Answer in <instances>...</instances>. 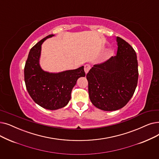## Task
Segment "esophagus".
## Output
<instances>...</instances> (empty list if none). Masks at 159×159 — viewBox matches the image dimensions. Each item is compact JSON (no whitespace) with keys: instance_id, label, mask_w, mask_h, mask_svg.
Here are the masks:
<instances>
[{"instance_id":"34e87169","label":"esophagus","mask_w":159,"mask_h":159,"mask_svg":"<svg viewBox=\"0 0 159 159\" xmlns=\"http://www.w3.org/2000/svg\"><path fill=\"white\" fill-rule=\"evenodd\" d=\"M90 66H89V64H86L84 66V71H85V73L87 74L88 73V71H89V70H90Z\"/></svg>"}]
</instances>
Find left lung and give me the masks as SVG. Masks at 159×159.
<instances>
[{
	"label": "left lung",
	"mask_w": 159,
	"mask_h": 159,
	"mask_svg": "<svg viewBox=\"0 0 159 159\" xmlns=\"http://www.w3.org/2000/svg\"><path fill=\"white\" fill-rule=\"evenodd\" d=\"M116 56L95 64L86 75L92 104L105 111L119 110L132 98L139 79L136 52L127 41L116 38Z\"/></svg>",
	"instance_id": "1"
}]
</instances>
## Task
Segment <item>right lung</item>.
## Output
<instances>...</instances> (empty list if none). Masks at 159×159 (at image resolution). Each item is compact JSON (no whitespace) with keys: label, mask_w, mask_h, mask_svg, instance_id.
Wrapping results in <instances>:
<instances>
[{"label":"right lung","mask_w":159,"mask_h":159,"mask_svg":"<svg viewBox=\"0 0 159 159\" xmlns=\"http://www.w3.org/2000/svg\"><path fill=\"white\" fill-rule=\"evenodd\" d=\"M54 36L51 34L46 36L32 48L24 70L26 88L32 99L40 107L52 110L68 104L77 80L85 77L84 66L59 73H49L42 70L39 65L41 45L45 40Z\"/></svg>","instance_id":"obj_1"}]
</instances>
